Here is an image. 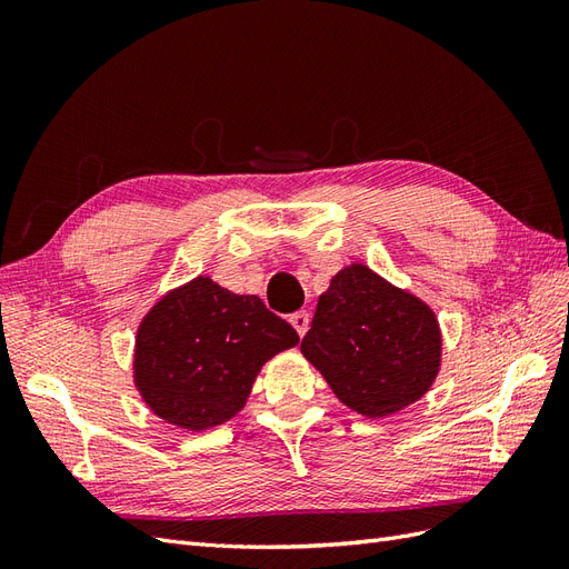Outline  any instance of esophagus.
I'll return each mask as SVG.
<instances>
[{
    "mask_svg": "<svg viewBox=\"0 0 569 569\" xmlns=\"http://www.w3.org/2000/svg\"><path fill=\"white\" fill-rule=\"evenodd\" d=\"M308 313L306 311H297V313H291L289 316V322H291V327H295V330L299 332V337H303L306 335V330H308Z\"/></svg>",
    "mask_w": 569,
    "mask_h": 569,
    "instance_id": "1",
    "label": "esophagus"
}]
</instances>
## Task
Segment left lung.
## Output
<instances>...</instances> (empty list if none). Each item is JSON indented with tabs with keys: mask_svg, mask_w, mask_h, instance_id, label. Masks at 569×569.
I'll list each match as a JSON object with an SVG mask.
<instances>
[{
	"mask_svg": "<svg viewBox=\"0 0 569 569\" xmlns=\"http://www.w3.org/2000/svg\"><path fill=\"white\" fill-rule=\"evenodd\" d=\"M301 353L341 403L360 416L385 418L432 387L441 335L429 306L370 268L351 266L318 299Z\"/></svg>",
	"mask_w": 569,
	"mask_h": 569,
	"instance_id": "left-lung-1",
	"label": "left lung"
}]
</instances>
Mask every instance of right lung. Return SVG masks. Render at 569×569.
I'll return each mask as SVG.
<instances>
[{
	"mask_svg": "<svg viewBox=\"0 0 569 569\" xmlns=\"http://www.w3.org/2000/svg\"><path fill=\"white\" fill-rule=\"evenodd\" d=\"M297 343L295 327L258 297L197 278L140 325L134 382L159 418L201 432L242 410L266 360Z\"/></svg>",
	"mask_w": 569,
	"mask_h": 569,
	"instance_id": "1",
	"label": "right lung"
}]
</instances>
